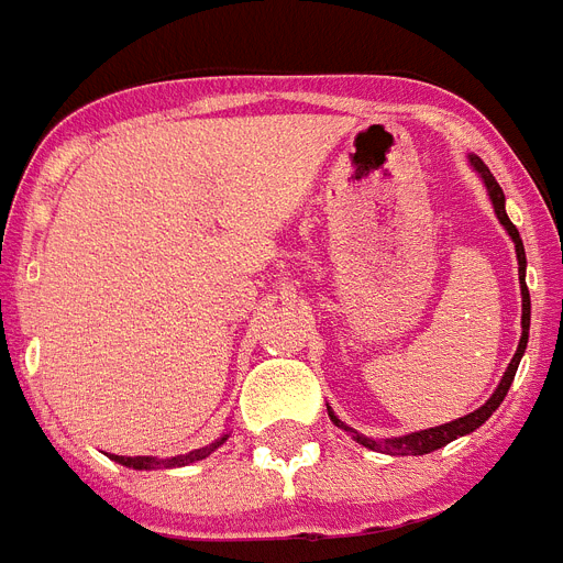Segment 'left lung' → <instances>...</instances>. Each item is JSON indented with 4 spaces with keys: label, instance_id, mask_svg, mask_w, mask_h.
Masks as SVG:
<instances>
[{
    "label": "left lung",
    "instance_id": "left-lung-1",
    "mask_svg": "<svg viewBox=\"0 0 563 563\" xmlns=\"http://www.w3.org/2000/svg\"><path fill=\"white\" fill-rule=\"evenodd\" d=\"M467 162H471V168H474L476 174H479V179L485 183V191H488V200H492V206H494V214H497V220L503 223V229H506L511 241H515L517 276H520V296H523V317H520V328H523V334H520V343H517L515 357H511L509 368L503 372L500 384H497V389L492 393V398H488V401H485L479 409H474V412H467V416H462V418H453L451 424L427 427V430H416V433H407V435H393V439H372V435L357 433L354 427H349L345 421H340V416H336L334 409L328 407V416H331V421H334L340 430H345V433L352 435L354 442L363 444V448H368V451L389 453V456H424V453H433V451H439V448H444V444H451L453 439H460V435L474 433L476 427H483L485 421L492 418V412H497V407L503 404L506 393L511 389V380H515L517 366H520V357H523L526 343H529V319H532V302H529V287H526L523 241H520V232H517L515 223H511L509 214H506V195H503L500 183L494 179V174L488 170V165H485V162L479 159L476 154H467Z\"/></svg>",
    "mask_w": 563,
    "mask_h": 563
}]
</instances>
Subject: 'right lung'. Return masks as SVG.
<instances>
[{"label": "right lung", "instance_id": "obj_1", "mask_svg": "<svg viewBox=\"0 0 563 563\" xmlns=\"http://www.w3.org/2000/svg\"><path fill=\"white\" fill-rule=\"evenodd\" d=\"M229 433H223L220 439H214V442H209L206 448H197V451H188V453H179V456H170V460H156V456H110V460H115L119 465L124 467H133V471H156V467H186L191 465V462H200L206 460V456H211V453L218 451L220 444L227 442Z\"/></svg>", "mask_w": 563, "mask_h": 563}]
</instances>
